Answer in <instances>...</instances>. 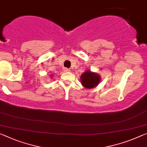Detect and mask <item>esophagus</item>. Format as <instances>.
<instances>
[{
	"mask_svg": "<svg viewBox=\"0 0 147 147\" xmlns=\"http://www.w3.org/2000/svg\"><path fill=\"white\" fill-rule=\"evenodd\" d=\"M64 70L66 71H69V69L68 68H67V67H64Z\"/></svg>",
	"mask_w": 147,
	"mask_h": 147,
	"instance_id": "34e87169",
	"label": "esophagus"
}]
</instances>
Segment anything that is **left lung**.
<instances>
[{
    "mask_svg": "<svg viewBox=\"0 0 147 147\" xmlns=\"http://www.w3.org/2000/svg\"><path fill=\"white\" fill-rule=\"evenodd\" d=\"M100 76L96 73L87 71L81 76V84L87 89H91L96 87L100 81Z\"/></svg>",
    "mask_w": 147,
    "mask_h": 147,
    "instance_id": "obj_1",
    "label": "left lung"
}]
</instances>
